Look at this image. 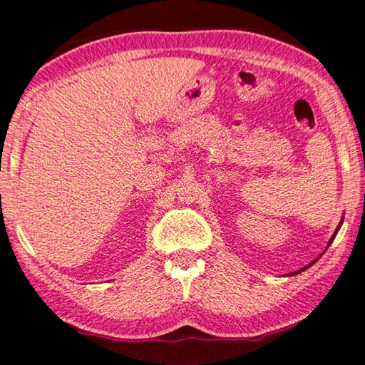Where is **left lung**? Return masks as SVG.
<instances>
[{
	"mask_svg": "<svg viewBox=\"0 0 365 365\" xmlns=\"http://www.w3.org/2000/svg\"><path fill=\"white\" fill-rule=\"evenodd\" d=\"M336 234H337V232H336ZM336 234H334V236H332V237H331V241H329V244H331V242H332V241H334V237H336ZM314 262H316V261H312V262H311V264H309V266H312V264H314ZM309 266H306V267H304V269H301V271H306V269H307V267H309ZM301 271H297V272H294V274H299V272H301Z\"/></svg>",
	"mask_w": 365,
	"mask_h": 365,
	"instance_id": "obj_1",
	"label": "left lung"
}]
</instances>
